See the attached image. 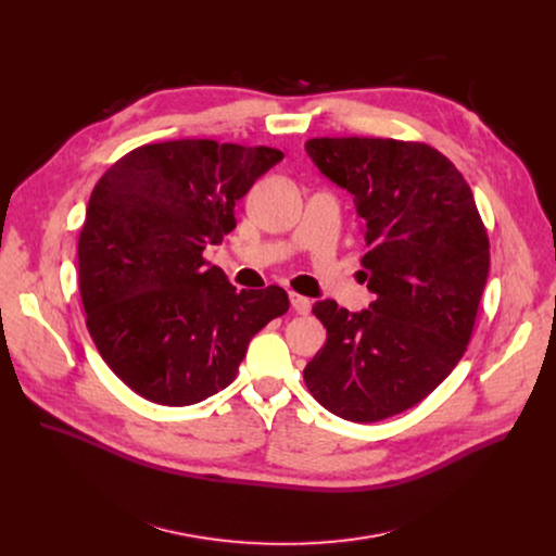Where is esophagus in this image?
<instances>
[{"instance_id": "obj_1", "label": "esophagus", "mask_w": 556, "mask_h": 556, "mask_svg": "<svg viewBox=\"0 0 556 556\" xmlns=\"http://www.w3.org/2000/svg\"><path fill=\"white\" fill-rule=\"evenodd\" d=\"M290 305H292V309L299 312V314H307V312H309V299H305L303 294L290 292Z\"/></svg>"}]
</instances>
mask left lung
Here are the masks:
<instances>
[{
	"mask_svg": "<svg viewBox=\"0 0 556 556\" xmlns=\"http://www.w3.org/2000/svg\"><path fill=\"white\" fill-rule=\"evenodd\" d=\"M305 151L354 195L369 309L316 301L326 345L303 380L328 412L378 422L420 401L466 352L489 277L486 226L464 176L427 142L309 138Z\"/></svg>",
	"mask_w": 556,
	"mask_h": 556,
	"instance_id": "8db88e82",
	"label": "left lung"
}]
</instances>
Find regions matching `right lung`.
Returning <instances> with one entry per match:
<instances>
[{
    "instance_id": "add662e5",
    "label": "right lung",
    "mask_w": 556,
    "mask_h": 556,
    "mask_svg": "<svg viewBox=\"0 0 556 556\" xmlns=\"http://www.w3.org/2000/svg\"><path fill=\"white\" fill-rule=\"evenodd\" d=\"M281 157L182 138L131 149L97 182L78 292L99 354L142 399L187 407L222 391L251 339L288 312L283 288L237 290L204 260L235 228V202Z\"/></svg>"
}]
</instances>
